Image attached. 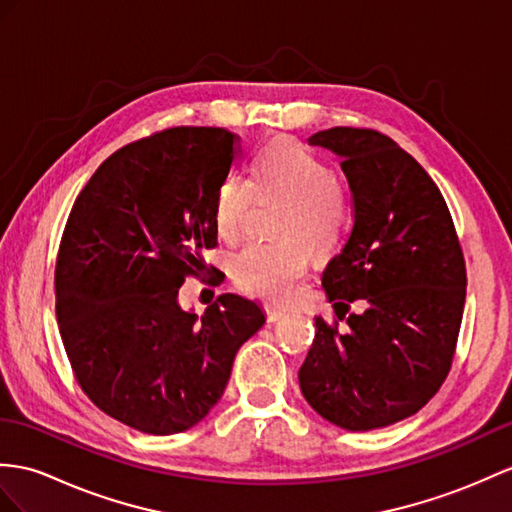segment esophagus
I'll return each instance as SVG.
<instances>
[{"mask_svg": "<svg viewBox=\"0 0 512 512\" xmlns=\"http://www.w3.org/2000/svg\"><path fill=\"white\" fill-rule=\"evenodd\" d=\"M265 315H267V321H269V323H276V321H280V319H284V317H286L284 310L271 308V306H267V308H265Z\"/></svg>", "mask_w": 512, "mask_h": 512, "instance_id": "34e87169", "label": "esophagus"}]
</instances>
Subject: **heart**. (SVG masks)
I'll return each mask as SVG.
<instances>
[{
    "label": "heart",
    "mask_w": 512,
    "mask_h": 512,
    "mask_svg": "<svg viewBox=\"0 0 512 512\" xmlns=\"http://www.w3.org/2000/svg\"><path fill=\"white\" fill-rule=\"evenodd\" d=\"M256 199L284 202L276 226L284 241L247 245L232 260V280L247 295L286 304L308 273V247L328 256L345 241L354 217L350 189L313 149L276 139L260 149L252 180L234 171L219 182L213 221L223 241L243 239Z\"/></svg>",
    "instance_id": "b5f03b06"
}]
</instances>
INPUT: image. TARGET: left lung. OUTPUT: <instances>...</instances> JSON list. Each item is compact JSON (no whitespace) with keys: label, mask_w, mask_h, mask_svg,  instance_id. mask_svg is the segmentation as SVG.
Instances as JSON below:
<instances>
[{"label":"left lung","mask_w":512,"mask_h":512,"mask_svg":"<svg viewBox=\"0 0 512 512\" xmlns=\"http://www.w3.org/2000/svg\"><path fill=\"white\" fill-rule=\"evenodd\" d=\"M341 156L352 189V228L321 284L336 319H315L299 386L317 413L365 432L415 415L452 369L467 269L439 186L389 136L330 128L308 139ZM365 301L345 333L338 321Z\"/></svg>","instance_id":"1"}]
</instances>
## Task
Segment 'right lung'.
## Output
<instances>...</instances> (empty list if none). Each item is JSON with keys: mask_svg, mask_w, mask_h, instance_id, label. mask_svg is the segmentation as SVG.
<instances>
[{"mask_svg": "<svg viewBox=\"0 0 512 512\" xmlns=\"http://www.w3.org/2000/svg\"><path fill=\"white\" fill-rule=\"evenodd\" d=\"M226 128L178 126L123 145L73 202L56 256V317L86 397L145 434L202 421L239 347L265 323L254 302L219 295L197 319L178 306L217 247L213 204L241 158Z\"/></svg>", "mask_w": 512, "mask_h": 512, "instance_id": "1", "label": "right lung"}]
</instances>
